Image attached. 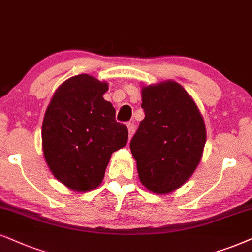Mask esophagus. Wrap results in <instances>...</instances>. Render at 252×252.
I'll return each instance as SVG.
<instances>
[{
  "instance_id": "1",
  "label": "esophagus",
  "mask_w": 252,
  "mask_h": 252,
  "mask_svg": "<svg viewBox=\"0 0 252 252\" xmlns=\"http://www.w3.org/2000/svg\"><path fill=\"white\" fill-rule=\"evenodd\" d=\"M126 126H128L129 138H130V137H132L133 132H135V124H133L132 122H129V123H126Z\"/></svg>"
}]
</instances>
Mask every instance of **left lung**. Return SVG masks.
<instances>
[{"label":"left lung","mask_w":252,"mask_h":252,"mask_svg":"<svg viewBox=\"0 0 252 252\" xmlns=\"http://www.w3.org/2000/svg\"><path fill=\"white\" fill-rule=\"evenodd\" d=\"M145 117L130 142L141 183L167 194L192 176L206 143L203 119L179 84L165 81L142 91Z\"/></svg>","instance_id":"1"}]
</instances>
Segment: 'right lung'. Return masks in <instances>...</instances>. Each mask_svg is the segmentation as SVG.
Masks as SVG:
<instances>
[{
    "instance_id": "right-lung-1",
    "label": "right lung",
    "mask_w": 252,
    "mask_h": 252,
    "mask_svg": "<svg viewBox=\"0 0 252 252\" xmlns=\"http://www.w3.org/2000/svg\"><path fill=\"white\" fill-rule=\"evenodd\" d=\"M108 84L88 74L66 80L53 95L41 126L43 152L57 179L76 192L101 184L114 151L128 142V129L103 98Z\"/></svg>"
}]
</instances>
